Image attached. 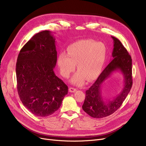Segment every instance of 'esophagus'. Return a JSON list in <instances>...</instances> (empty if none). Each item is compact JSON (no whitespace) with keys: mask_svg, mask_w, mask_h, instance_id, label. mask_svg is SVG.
Listing matches in <instances>:
<instances>
[{"mask_svg":"<svg viewBox=\"0 0 146 146\" xmlns=\"http://www.w3.org/2000/svg\"><path fill=\"white\" fill-rule=\"evenodd\" d=\"M68 90H69V92H70L73 93V92H75L77 90V89L74 88H69Z\"/></svg>","mask_w":146,"mask_h":146,"instance_id":"1","label":"esophagus"}]
</instances>
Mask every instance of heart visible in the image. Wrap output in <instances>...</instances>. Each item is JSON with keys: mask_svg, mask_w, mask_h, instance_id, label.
Here are the masks:
<instances>
[{"mask_svg": "<svg viewBox=\"0 0 146 146\" xmlns=\"http://www.w3.org/2000/svg\"><path fill=\"white\" fill-rule=\"evenodd\" d=\"M67 54L61 52L57 58L60 72L68 78L75 70H78L71 79L73 85L82 86L87 79H95L102 70L106 56L105 45L90 40L76 41L68 46Z\"/></svg>", "mask_w": 146, "mask_h": 146, "instance_id": "b5f03b06", "label": "heart"}]
</instances>
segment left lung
<instances>
[{"instance_id":"8db88e82","label":"left lung","mask_w":146,"mask_h":146,"mask_svg":"<svg viewBox=\"0 0 146 146\" xmlns=\"http://www.w3.org/2000/svg\"><path fill=\"white\" fill-rule=\"evenodd\" d=\"M111 37L113 42V59L86 91L85 99L82 105L83 111L95 118H104L115 112L124 101L133 85L131 57L121 41L115 37ZM115 71H120L123 76V88L112 100L104 102L101 93L103 84Z\"/></svg>"}]
</instances>
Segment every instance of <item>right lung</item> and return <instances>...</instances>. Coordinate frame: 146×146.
I'll list each match as a JSON object with an SVG mask.
<instances>
[{"instance_id":"right-lung-1","label":"right lung","mask_w":146,"mask_h":146,"mask_svg":"<svg viewBox=\"0 0 146 146\" xmlns=\"http://www.w3.org/2000/svg\"><path fill=\"white\" fill-rule=\"evenodd\" d=\"M56 38L50 31L34 35L21 50L16 74L23 105L35 116L50 115L60 107L68 87L55 74Z\"/></svg>"}]
</instances>
